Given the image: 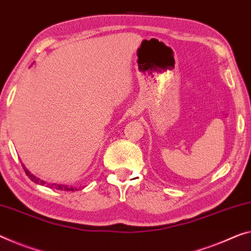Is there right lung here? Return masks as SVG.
I'll return each instance as SVG.
<instances>
[{
  "label": "right lung",
  "mask_w": 251,
  "mask_h": 251,
  "mask_svg": "<svg viewBox=\"0 0 251 251\" xmlns=\"http://www.w3.org/2000/svg\"><path fill=\"white\" fill-rule=\"evenodd\" d=\"M22 167H23V169H25V172L26 176H28L29 178L31 179L32 182H34V183L40 184V185H46V186L49 187V188H55V190H59V191H75V190H76V188H74V187H69V186H67V185L51 184V183H47V182H45V180H41L40 178H38V177H36L34 175H32L31 173H30V172L28 171V169H26L23 165H22Z\"/></svg>",
  "instance_id": "add662e5"
}]
</instances>
